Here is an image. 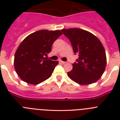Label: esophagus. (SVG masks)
<instances>
[{
    "instance_id": "1",
    "label": "esophagus",
    "mask_w": 120,
    "mask_h": 120,
    "mask_svg": "<svg viewBox=\"0 0 120 120\" xmlns=\"http://www.w3.org/2000/svg\"><path fill=\"white\" fill-rule=\"evenodd\" d=\"M59 62H61V63H62V64H65V63H66V62H65V61H59Z\"/></svg>"
}]
</instances>
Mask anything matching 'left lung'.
I'll return each mask as SVG.
<instances>
[{
	"label": "left lung",
	"instance_id": "obj_1",
	"mask_svg": "<svg viewBox=\"0 0 120 120\" xmlns=\"http://www.w3.org/2000/svg\"><path fill=\"white\" fill-rule=\"evenodd\" d=\"M64 35L70 41L73 52L79 58L73 64V70L68 72V77L80 85L96 82L105 70V50L97 37L81 29H62Z\"/></svg>",
	"mask_w": 120,
	"mask_h": 120
}]
</instances>
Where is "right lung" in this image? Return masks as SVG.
<instances>
[{"label": "right lung", "instance_id": "add662e5", "mask_svg": "<svg viewBox=\"0 0 120 120\" xmlns=\"http://www.w3.org/2000/svg\"><path fill=\"white\" fill-rule=\"evenodd\" d=\"M62 34L60 30H41L29 35L23 40L14 56L17 75L27 83L37 85L49 79L58 61L44 58L52 50L54 41Z\"/></svg>", "mask_w": 120, "mask_h": 120}]
</instances>
